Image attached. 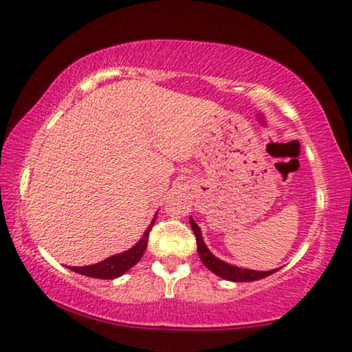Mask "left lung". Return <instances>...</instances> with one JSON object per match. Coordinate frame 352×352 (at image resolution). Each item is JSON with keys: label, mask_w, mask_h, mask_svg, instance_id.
<instances>
[{"label": "left lung", "mask_w": 352, "mask_h": 352, "mask_svg": "<svg viewBox=\"0 0 352 352\" xmlns=\"http://www.w3.org/2000/svg\"><path fill=\"white\" fill-rule=\"evenodd\" d=\"M190 227L197 236L198 256H200L201 262L205 263V267L210 270V272H212L214 274H217L219 278L227 279V281H233V283H246V281H257V279L267 278V276H270V274H273L274 272H278V268L270 270V272H257V270L239 268V267H235V265H230V263L221 261V258H217L210 251V249H208L205 241H203L200 227L197 226L195 221H193L192 217H190Z\"/></svg>", "instance_id": "8db88e82"}]
</instances>
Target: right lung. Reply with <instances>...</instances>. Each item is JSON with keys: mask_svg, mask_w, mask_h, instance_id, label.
<instances>
[{"mask_svg": "<svg viewBox=\"0 0 352 352\" xmlns=\"http://www.w3.org/2000/svg\"><path fill=\"white\" fill-rule=\"evenodd\" d=\"M154 222H155V217L152 219V222L149 223V227L146 228L144 235L141 236L140 241L136 243L133 248H130L129 251L116 254V256H111L95 265H87V267H68V268L79 274H84V276L98 278V279H116L122 276V274L129 272L133 265H136L141 261L142 254H144L147 248V238H149V232L152 226H154Z\"/></svg>", "mask_w": 352, "mask_h": 352, "instance_id": "obj_1", "label": "right lung"}]
</instances>
